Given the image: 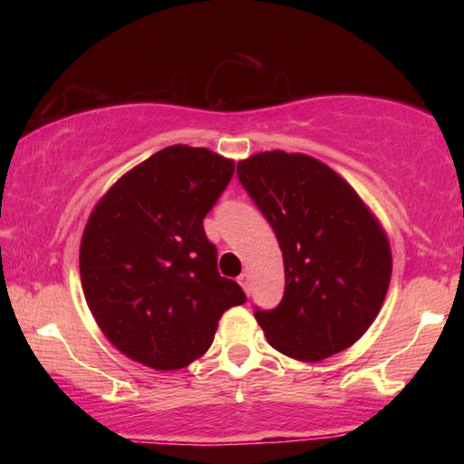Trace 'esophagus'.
Returning <instances> with one entry per match:
<instances>
[{
    "label": "esophagus",
    "instance_id": "34e87169",
    "mask_svg": "<svg viewBox=\"0 0 464 464\" xmlns=\"http://www.w3.org/2000/svg\"><path fill=\"white\" fill-rule=\"evenodd\" d=\"M239 285H241V288L246 290V293L249 295V290H251V288H249V286H251V282H249V274H246V272L241 274V276H239Z\"/></svg>",
    "mask_w": 464,
    "mask_h": 464
}]
</instances>
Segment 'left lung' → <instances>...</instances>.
<instances>
[{
	"label": "left lung",
	"instance_id": "obj_1",
	"mask_svg": "<svg viewBox=\"0 0 464 464\" xmlns=\"http://www.w3.org/2000/svg\"><path fill=\"white\" fill-rule=\"evenodd\" d=\"M237 176L285 260V296L254 315L272 348L317 362L350 348L379 315L391 282L387 233L362 198L325 163L303 153L264 151Z\"/></svg>",
	"mask_w": 464,
	"mask_h": 464
}]
</instances>
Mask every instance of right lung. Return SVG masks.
Wrapping results in <instances>:
<instances>
[{
  "mask_svg": "<svg viewBox=\"0 0 464 464\" xmlns=\"http://www.w3.org/2000/svg\"><path fill=\"white\" fill-rule=\"evenodd\" d=\"M235 163L204 147L171 145L127 171L85 225L80 274L102 332L124 356L178 371L213 343L246 293L217 268L202 221Z\"/></svg>",
  "mask_w": 464,
  "mask_h": 464,
  "instance_id": "1",
  "label": "right lung"
}]
</instances>
